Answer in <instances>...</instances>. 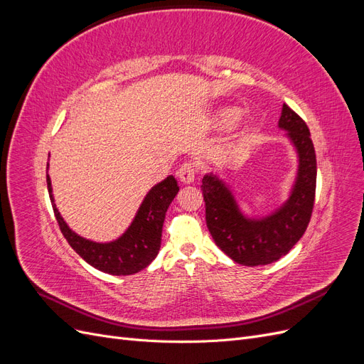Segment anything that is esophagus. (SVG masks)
Here are the masks:
<instances>
[{
    "mask_svg": "<svg viewBox=\"0 0 364 364\" xmlns=\"http://www.w3.org/2000/svg\"><path fill=\"white\" fill-rule=\"evenodd\" d=\"M178 176H179V181H181L182 183H185V185L193 183L194 179H196V168H194V165H191V164H183L182 167L179 168V171H178Z\"/></svg>",
    "mask_w": 364,
    "mask_h": 364,
    "instance_id": "esophagus-1",
    "label": "esophagus"
}]
</instances>
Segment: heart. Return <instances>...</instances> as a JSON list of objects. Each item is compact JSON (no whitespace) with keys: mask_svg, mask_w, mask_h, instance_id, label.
Here are the masks:
<instances>
[{"mask_svg":"<svg viewBox=\"0 0 364 364\" xmlns=\"http://www.w3.org/2000/svg\"><path fill=\"white\" fill-rule=\"evenodd\" d=\"M238 115H240V109L237 106H223L215 112V121H217V124H220V126H226V124H230L232 121L237 119V127H241L245 124L246 117L237 118Z\"/></svg>","mask_w":364,"mask_h":364,"instance_id":"heart-1","label":"heart"}]
</instances>
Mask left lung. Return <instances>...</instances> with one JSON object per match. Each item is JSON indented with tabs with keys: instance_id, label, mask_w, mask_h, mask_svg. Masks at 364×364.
Wrapping results in <instances>:
<instances>
[{
	"instance_id": "obj_1",
	"label": "left lung",
	"mask_w": 364,
	"mask_h": 364,
	"mask_svg": "<svg viewBox=\"0 0 364 364\" xmlns=\"http://www.w3.org/2000/svg\"><path fill=\"white\" fill-rule=\"evenodd\" d=\"M278 127L296 155V173L289 194L272 211L250 215L241 208L230 185L218 173L202 179L206 226L215 245L243 266H266L293 249L310 223L316 193V153L304 119L282 105Z\"/></svg>"
}]
</instances>
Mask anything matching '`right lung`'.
I'll return each instance as SVG.
<instances>
[{
	"label": "right lung",
	"mask_w": 364,
	"mask_h": 364,
	"mask_svg": "<svg viewBox=\"0 0 364 364\" xmlns=\"http://www.w3.org/2000/svg\"><path fill=\"white\" fill-rule=\"evenodd\" d=\"M47 185L54 215H56L59 228L68 245L75 250L77 255H80L92 267L109 274H115V277L138 273L156 258L161 247L165 213L176 194L179 193L178 181L171 174L153 185L124 232L115 240L102 243V241H94L74 232L54 203L48 174Z\"/></svg>",
	"instance_id": "obj_1"
}]
</instances>
